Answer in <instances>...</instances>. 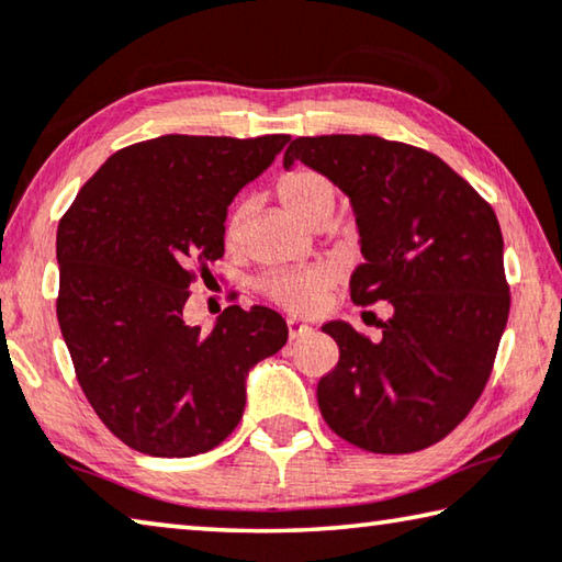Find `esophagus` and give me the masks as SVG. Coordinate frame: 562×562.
<instances>
[{
    "label": "esophagus",
    "instance_id": "34e87169",
    "mask_svg": "<svg viewBox=\"0 0 562 562\" xmlns=\"http://www.w3.org/2000/svg\"><path fill=\"white\" fill-rule=\"evenodd\" d=\"M288 333H290V340H300V337L313 333V327L307 323H300V319H288Z\"/></svg>",
    "mask_w": 562,
    "mask_h": 562
}]
</instances>
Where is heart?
<instances>
[{
  "instance_id": "heart-1",
  "label": "heart",
  "mask_w": 562,
  "mask_h": 562,
  "mask_svg": "<svg viewBox=\"0 0 562 562\" xmlns=\"http://www.w3.org/2000/svg\"><path fill=\"white\" fill-rule=\"evenodd\" d=\"M278 194L284 207L300 222H307L329 212L333 215L337 204V190L327 175L310 167H295L284 172L278 182ZM245 207H235L225 222V239L229 245L237 243L239 229H243ZM329 272L319 267L307 270H274L265 278V295L278 302L280 307L295 315H310L323 305V297L329 288Z\"/></svg>"
}]
</instances>
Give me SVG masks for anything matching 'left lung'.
Listing matches in <instances>:
<instances>
[{
    "mask_svg": "<svg viewBox=\"0 0 562 562\" xmlns=\"http://www.w3.org/2000/svg\"><path fill=\"white\" fill-rule=\"evenodd\" d=\"M295 162L350 198L364 257L352 302L393 310L378 342L342 319L323 327L340 362L319 380V413L362 450L430 448L477 403L510 313L495 212L440 157L403 142L297 137L284 167Z\"/></svg>",
    "mask_w": 562,
    "mask_h": 562,
    "instance_id": "8db88e82",
    "label": "left lung"
}]
</instances>
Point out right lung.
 Returning <instances> with one entry per match:
<instances>
[{
  "instance_id": "1",
  "label": "right lung",
  "mask_w": 562,
  "mask_h": 562,
  "mask_svg": "<svg viewBox=\"0 0 562 562\" xmlns=\"http://www.w3.org/2000/svg\"><path fill=\"white\" fill-rule=\"evenodd\" d=\"M290 135H165L114 153L59 220L57 319L89 405L155 458H192L235 430L245 380L288 342L270 307L182 319L194 274L225 255L229 202Z\"/></svg>"
}]
</instances>
